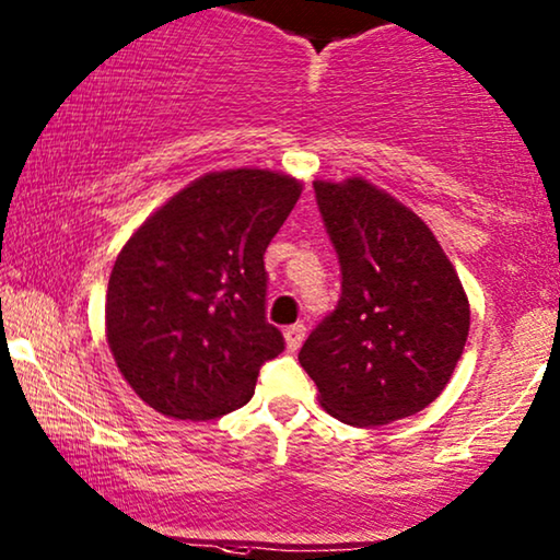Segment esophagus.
<instances>
[{
	"instance_id": "34e87169",
	"label": "esophagus",
	"mask_w": 560,
	"mask_h": 560,
	"mask_svg": "<svg viewBox=\"0 0 560 560\" xmlns=\"http://www.w3.org/2000/svg\"><path fill=\"white\" fill-rule=\"evenodd\" d=\"M285 346H288V351H298L300 346H303V340H305V326L303 323H295V326H288L285 328Z\"/></svg>"
}]
</instances>
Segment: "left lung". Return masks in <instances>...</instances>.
Returning a JSON list of instances; mask_svg holds the SVG:
<instances>
[{"mask_svg":"<svg viewBox=\"0 0 560 560\" xmlns=\"http://www.w3.org/2000/svg\"><path fill=\"white\" fill-rule=\"evenodd\" d=\"M340 262L338 307L298 361L320 407L346 424L381 427L429 407L469 334V300L432 230L361 176L313 182Z\"/></svg>","mask_w":560,"mask_h":560,"instance_id":"left-lung-1","label":"left lung"}]
</instances>
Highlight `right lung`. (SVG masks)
I'll return each mask as SVG.
<instances>
[{"mask_svg":"<svg viewBox=\"0 0 560 560\" xmlns=\"http://www.w3.org/2000/svg\"><path fill=\"white\" fill-rule=\"evenodd\" d=\"M303 191L267 168L209 172L131 234L113 265L105 338L120 376L159 415L245 407L285 348L265 320V249Z\"/></svg>","mask_w":560,"mask_h":560,"instance_id":"right-lung-1","label":"right lung"}]
</instances>
